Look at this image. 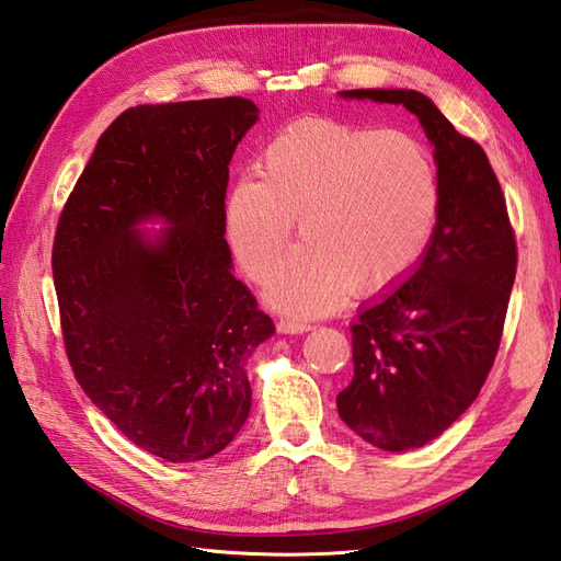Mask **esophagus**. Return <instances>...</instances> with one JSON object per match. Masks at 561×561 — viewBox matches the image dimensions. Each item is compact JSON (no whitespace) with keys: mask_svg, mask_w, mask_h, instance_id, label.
I'll return each mask as SVG.
<instances>
[{"mask_svg":"<svg viewBox=\"0 0 561 561\" xmlns=\"http://www.w3.org/2000/svg\"><path fill=\"white\" fill-rule=\"evenodd\" d=\"M309 329H312V323L300 321V319L285 317V319L278 321V331H280V333H307Z\"/></svg>","mask_w":561,"mask_h":561,"instance_id":"1","label":"esophagus"}]
</instances>
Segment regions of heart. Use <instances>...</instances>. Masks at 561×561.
<instances>
[{
  "instance_id": "obj_1",
  "label": "heart",
  "mask_w": 561,
  "mask_h": 561,
  "mask_svg": "<svg viewBox=\"0 0 561 561\" xmlns=\"http://www.w3.org/2000/svg\"><path fill=\"white\" fill-rule=\"evenodd\" d=\"M439 175L427 146L398 129L327 117L297 119L259 156V178L232 184L228 234L244 271L264 280L293 238L300 244L268 280V300L297 314L403 283L439 216Z\"/></svg>"
}]
</instances>
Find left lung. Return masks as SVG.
<instances>
[{"mask_svg": "<svg viewBox=\"0 0 561 561\" xmlns=\"http://www.w3.org/2000/svg\"><path fill=\"white\" fill-rule=\"evenodd\" d=\"M343 98L403 105L434 146L439 216L401 288L359 309L353 381L339 415L383 451L420 449L476 401L500 351L516 278V234L488 156L427 95L357 89Z\"/></svg>", "mask_w": 561, "mask_h": 561, "instance_id": "left-lung-1", "label": "left lung"}]
</instances>
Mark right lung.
I'll return each mask as SVG.
<instances>
[{
	"label": "right lung",
	"instance_id": "1",
	"mask_svg": "<svg viewBox=\"0 0 561 561\" xmlns=\"http://www.w3.org/2000/svg\"><path fill=\"white\" fill-rule=\"evenodd\" d=\"M256 119L238 95L124 110L57 222L73 377L124 437L170 463L234 439L252 408L247 363L276 333L222 238L228 165ZM146 219L169 228L151 239Z\"/></svg>",
	"mask_w": 561,
	"mask_h": 561
}]
</instances>
